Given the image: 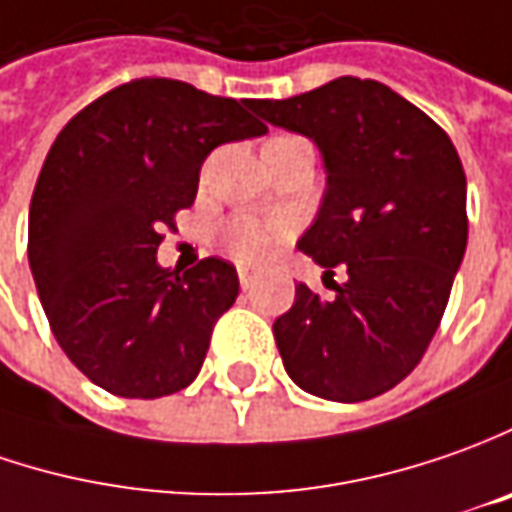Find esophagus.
<instances>
[{
    "instance_id": "34e87169",
    "label": "esophagus",
    "mask_w": 512,
    "mask_h": 512,
    "mask_svg": "<svg viewBox=\"0 0 512 512\" xmlns=\"http://www.w3.org/2000/svg\"><path fill=\"white\" fill-rule=\"evenodd\" d=\"M238 280H240V289L249 291V289H252V286H255V283H257V274H255V272H249L246 266H240V269H238Z\"/></svg>"
}]
</instances>
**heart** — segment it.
Returning a JSON list of instances; mask_svg holds the SVG:
<instances>
[{
    "instance_id": "b5f03b06",
    "label": "heart",
    "mask_w": 512,
    "mask_h": 512,
    "mask_svg": "<svg viewBox=\"0 0 512 512\" xmlns=\"http://www.w3.org/2000/svg\"><path fill=\"white\" fill-rule=\"evenodd\" d=\"M291 223L286 218H260V215H238L221 229V246L226 255L238 263H263L289 240Z\"/></svg>"
}]
</instances>
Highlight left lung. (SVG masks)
<instances>
[{
  "label": "left lung",
  "instance_id": "obj_1",
  "mask_svg": "<svg viewBox=\"0 0 512 512\" xmlns=\"http://www.w3.org/2000/svg\"><path fill=\"white\" fill-rule=\"evenodd\" d=\"M249 107L311 138L326 195L297 249L345 283H300L274 320L289 377L314 397L362 402L391 391L428 351L467 246V181L448 133L371 79L343 76ZM326 280V277H323Z\"/></svg>",
  "mask_w": 512,
  "mask_h": 512
}]
</instances>
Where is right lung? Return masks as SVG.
<instances>
[{
    "mask_svg": "<svg viewBox=\"0 0 512 512\" xmlns=\"http://www.w3.org/2000/svg\"><path fill=\"white\" fill-rule=\"evenodd\" d=\"M246 107L186 81L135 79L73 115L47 152L27 218L30 272L64 354L115 397L186 388L238 297L221 257L181 274L155 252L195 201L206 155L266 133Z\"/></svg>",
    "mask_w": 512,
    "mask_h": 512,
    "instance_id": "add662e5",
    "label": "right lung"
}]
</instances>
